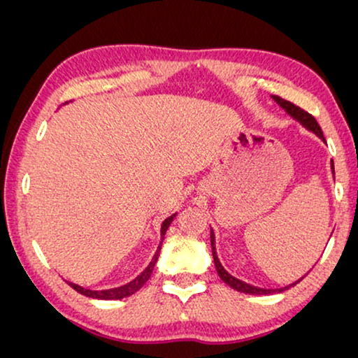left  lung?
Instances as JSON below:
<instances>
[{
  "label": "left lung",
  "mask_w": 358,
  "mask_h": 358,
  "mask_svg": "<svg viewBox=\"0 0 358 358\" xmlns=\"http://www.w3.org/2000/svg\"><path fill=\"white\" fill-rule=\"evenodd\" d=\"M272 99L275 101L277 104L280 106L282 109L285 110L288 115L293 117V119L300 122V124H301L303 127H305V129H308L310 131H313V134H316L317 136H320V138H321L322 141H326L324 135H322V130H321L320 124H317L316 119H315V117H313L311 114H308L306 110H303L301 107L295 106V104H293V102L282 99L280 96H272ZM332 173H334V164H332ZM210 239H212V254H213V262H215V267H217V272H218L220 278H222V280H223L224 283H227V285H229L231 288H234V290H236V292L249 293V295H272V293H277V292L280 293V292H285V290H288V288L293 287V285H296L298 282H300V280H303V278H305V275H303V277L300 278V280H296L295 283H290V285L282 287V288H259V287L249 285V283L243 282V280H239V278H236V277H233L231 273L227 272V268H224V267L222 266V262H220V259H218V256H217V249H215V233H213V229H212V233H210Z\"/></svg>",
  "instance_id": "left-lung-1"
}]
</instances>
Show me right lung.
Masks as SVG:
<instances>
[{
  "instance_id": "1",
  "label": "right lung",
  "mask_w": 358,
  "mask_h": 358,
  "mask_svg": "<svg viewBox=\"0 0 358 358\" xmlns=\"http://www.w3.org/2000/svg\"><path fill=\"white\" fill-rule=\"evenodd\" d=\"M176 215H178V213L171 215V217L166 218L164 222H163V224H161V243H159L158 249H156L153 259H151L150 266L146 267L145 271L141 272L138 277L134 278V280H131V282L125 283V285H122V287H117V288H109V290H90V288H83V287L76 285V283H71V282H68V285H70L71 288H75V290L78 293H81V295L90 296V298H97V300H122V298H127V296L134 295L135 292H138L140 288L143 287L146 282H148V278L151 277V273H153L155 264L158 262L159 251H161V244H163L164 234H166V231H168L169 224L173 223V220L176 218Z\"/></svg>"
}]
</instances>
